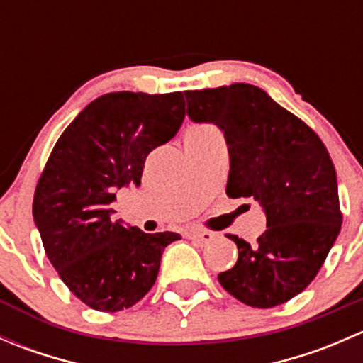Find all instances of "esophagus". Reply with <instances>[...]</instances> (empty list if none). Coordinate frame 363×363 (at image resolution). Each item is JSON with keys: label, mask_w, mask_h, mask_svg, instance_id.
I'll use <instances>...</instances> for the list:
<instances>
[{"label": "esophagus", "mask_w": 363, "mask_h": 363, "mask_svg": "<svg viewBox=\"0 0 363 363\" xmlns=\"http://www.w3.org/2000/svg\"><path fill=\"white\" fill-rule=\"evenodd\" d=\"M216 237L218 235L214 232H200V230H193V232L188 233V239L195 240V242L202 244V246L203 244H211Z\"/></svg>", "instance_id": "esophagus-1"}]
</instances>
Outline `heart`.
I'll list each match as a JSON object with an SVG mask.
<instances>
[{"instance_id":"obj_1","label":"heart","mask_w":363,"mask_h":363,"mask_svg":"<svg viewBox=\"0 0 363 363\" xmlns=\"http://www.w3.org/2000/svg\"><path fill=\"white\" fill-rule=\"evenodd\" d=\"M205 130H211V126H207V124H200V126L189 128L186 133H200V131H205Z\"/></svg>"}]
</instances>
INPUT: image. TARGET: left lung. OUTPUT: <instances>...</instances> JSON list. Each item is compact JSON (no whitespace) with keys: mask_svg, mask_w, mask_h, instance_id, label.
<instances>
[{"mask_svg":"<svg viewBox=\"0 0 363 363\" xmlns=\"http://www.w3.org/2000/svg\"><path fill=\"white\" fill-rule=\"evenodd\" d=\"M184 94L189 119L214 123L225 133L226 195L255 199L267 216L255 246L228 235L239 259L219 274V283L251 307L288 302L320 272L342 225L330 155L302 119L251 84Z\"/></svg>","mask_w":363,"mask_h":363,"instance_id":"8db88e82","label":"left lung"}]
</instances>
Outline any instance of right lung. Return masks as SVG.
<instances>
[{"label": "right lung", "instance_id": "add662e5", "mask_svg": "<svg viewBox=\"0 0 363 363\" xmlns=\"http://www.w3.org/2000/svg\"><path fill=\"white\" fill-rule=\"evenodd\" d=\"M184 116L182 93H107L69 123L47 160L33 218L47 258L91 309L117 313L144 298L164 247L181 239L112 221L111 203L119 189L140 186L147 155Z\"/></svg>", "mask_w": 363, "mask_h": 363}]
</instances>
